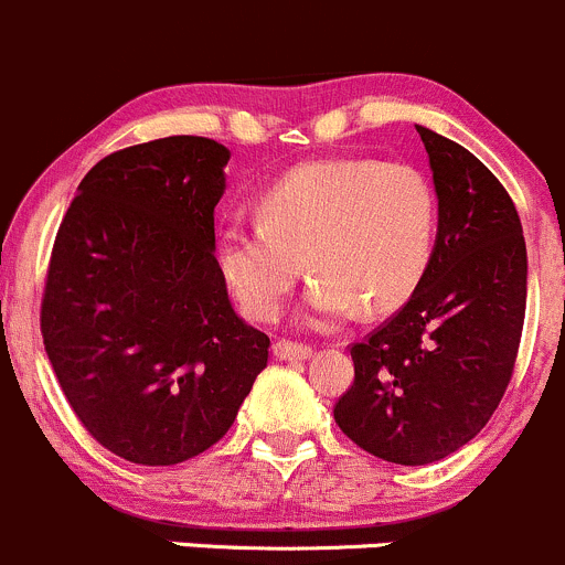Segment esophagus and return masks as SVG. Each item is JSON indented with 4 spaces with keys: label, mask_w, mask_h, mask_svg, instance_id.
Returning a JSON list of instances; mask_svg holds the SVG:
<instances>
[{
    "label": "esophagus",
    "mask_w": 565,
    "mask_h": 565,
    "mask_svg": "<svg viewBox=\"0 0 565 565\" xmlns=\"http://www.w3.org/2000/svg\"><path fill=\"white\" fill-rule=\"evenodd\" d=\"M311 347L309 344H300V341H289V339H276L273 341V355L278 361H306L311 358Z\"/></svg>",
    "instance_id": "34e87169"
}]
</instances>
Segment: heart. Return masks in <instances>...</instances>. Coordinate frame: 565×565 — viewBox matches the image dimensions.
Here are the masks:
<instances>
[{
  "label": "heart",
  "instance_id": "obj_1",
  "mask_svg": "<svg viewBox=\"0 0 565 565\" xmlns=\"http://www.w3.org/2000/svg\"><path fill=\"white\" fill-rule=\"evenodd\" d=\"M440 199L420 169L372 158H322L278 177L256 224L218 235V267L250 319L281 311L295 281L317 273L309 306L319 317L407 303L435 259Z\"/></svg>",
  "mask_w": 565,
  "mask_h": 565
}]
</instances>
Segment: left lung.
<instances>
[{
  "mask_svg": "<svg viewBox=\"0 0 565 565\" xmlns=\"http://www.w3.org/2000/svg\"><path fill=\"white\" fill-rule=\"evenodd\" d=\"M440 199V235L413 298L350 347L355 380L333 407L355 446L429 465L487 426L514 374L527 250L509 191L472 152L418 125Z\"/></svg>",
  "mask_w": 565,
  "mask_h": 565,
  "instance_id": "1",
  "label": "left lung"
}]
</instances>
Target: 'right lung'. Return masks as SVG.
Masks as SVG:
<instances>
[{"label": "right lung", "instance_id": "right-lung-1", "mask_svg": "<svg viewBox=\"0 0 565 565\" xmlns=\"http://www.w3.org/2000/svg\"><path fill=\"white\" fill-rule=\"evenodd\" d=\"M230 150L204 136L125 147L78 185L51 248L40 333L84 429L134 465H180L235 424L267 339L215 259Z\"/></svg>", "mask_w": 565, "mask_h": 565}]
</instances>
